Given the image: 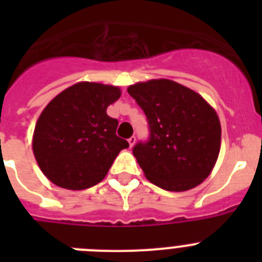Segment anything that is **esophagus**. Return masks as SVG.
<instances>
[{
  "label": "esophagus",
  "instance_id": "1",
  "mask_svg": "<svg viewBox=\"0 0 262 262\" xmlns=\"http://www.w3.org/2000/svg\"><path fill=\"white\" fill-rule=\"evenodd\" d=\"M135 143H136V138H135V136H131V138L128 139V144H129V147L133 148L134 145H135Z\"/></svg>",
  "mask_w": 262,
  "mask_h": 262
}]
</instances>
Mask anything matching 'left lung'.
Wrapping results in <instances>:
<instances>
[{"label": "left lung", "mask_w": 262, "mask_h": 262, "mask_svg": "<svg viewBox=\"0 0 262 262\" xmlns=\"http://www.w3.org/2000/svg\"><path fill=\"white\" fill-rule=\"evenodd\" d=\"M127 92L149 124V140L133 149L148 181L168 191L202 184L221 151L222 127L215 108L201 94L168 78L136 82Z\"/></svg>", "instance_id": "left-lung-1"}]
</instances>
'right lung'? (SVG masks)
I'll use <instances>...</instances> for the list:
<instances>
[{
    "label": "right lung",
    "mask_w": 262,
    "mask_h": 262,
    "mask_svg": "<svg viewBox=\"0 0 262 262\" xmlns=\"http://www.w3.org/2000/svg\"><path fill=\"white\" fill-rule=\"evenodd\" d=\"M122 94L114 85L81 81L57 94L41 111L32 151L43 174L56 186L84 190L101 182L115 157L128 148L106 108Z\"/></svg>",
    "instance_id": "obj_1"
}]
</instances>
